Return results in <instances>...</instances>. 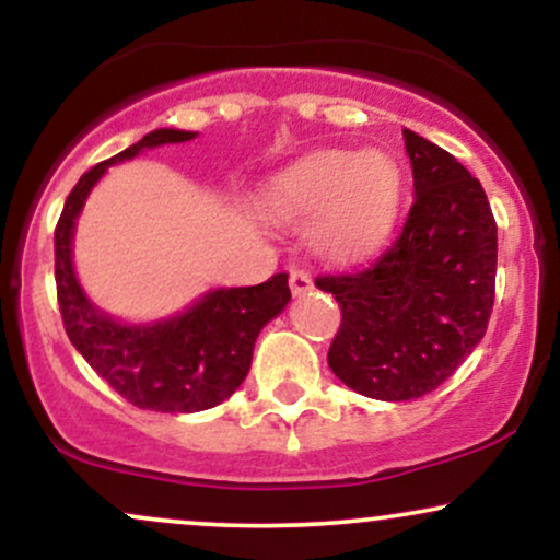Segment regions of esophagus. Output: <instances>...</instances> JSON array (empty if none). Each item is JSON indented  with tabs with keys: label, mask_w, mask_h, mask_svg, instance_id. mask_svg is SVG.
Returning a JSON list of instances; mask_svg holds the SVG:
<instances>
[{
	"label": "esophagus",
	"mask_w": 560,
	"mask_h": 560,
	"mask_svg": "<svg viewBox=\"0 0 560 560\" xmlns=\"http://www.w3.org/2000/svg\"><path fill=\"white\" fill-rule=\"evenodd\" d=\"M289 287H292L294 298H300V294H305L307 289L313 287L311 273L302 271V268H292V271H289Z\"/></svg>",
	"instance_id": "34e87169"
}]
</instances>
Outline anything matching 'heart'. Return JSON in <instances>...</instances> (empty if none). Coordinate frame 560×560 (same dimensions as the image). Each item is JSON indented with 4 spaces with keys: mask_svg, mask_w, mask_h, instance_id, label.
I'll return each mask as SVG.
<instances>
[{
    "mask_svg": "<svg viewBox=\"0 0 560 560\" xmlns=\"http://www.w3.org/2000/svg\"><path fill=\"white\" fill-rule=\"evenodd\" d=\"M402 176L387 152L326 150L292 165L268 195L273 215L313 218L311 240L334 260H358L384 244L400 210Z\"/></svg>",
    "mask_w": 560,
    "mask_h": 560,
    "instance_id": "obj_1",
    "label": "heart"
}]
</instances>
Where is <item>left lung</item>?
Listing matches in <instances>:
<instances>
[{
	"instance_id": "left-lung-1",
	"label": "left lung",
	"mask_w": 560,
	"mask_h": 560,
	"mask_svg": "<svg viewBox=\"0 0 560 560\" xmlns=\"http://www.w3.org/2000/svg\"><path fill=\"white\" fill-rule=\"evenodd\" d=\"M413 205L369 268L318 276L342 311L329 369L374 400L440 387L485 337L494 305L498 223L485 189L450 152L402 131Z\"/></svg>"
}]
</instances>
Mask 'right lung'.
Instances as JSON below:
<instances>
[{
  "label": "right lung",
  "mask_w": 560,
  "mask_h": 560,
  "mask_svg": "<svg viewBox=\"0 0 560 560\" xmlns=\"http://www.w3.org/2000/svg\"><path fill=\"white\" fill-rule=\"evenodd\" d=\"M195 139L191 131L158 128L118 155L96 163L73 186L55 229V281L62 326L86 363L141 410L197 413L234 395L253 363V347L262 326L287 307V273L258 287L215 289L182 316L150 326H128L86 300L73 271V229L83 202L100 176L147 147Z\"/></svg>",
  "instance_id": "obj_1"
}]
</instances>
